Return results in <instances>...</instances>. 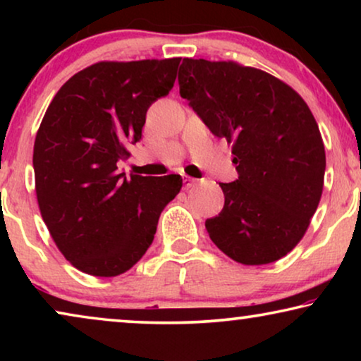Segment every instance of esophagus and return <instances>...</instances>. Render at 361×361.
Wrapping results in <instances>:
<instances>
[{"mask_svg": "<svg viewBox=\"0 0 361 361\" xmlns=\"http://www.w3.org/2000/svg\"><path fill=\"white\" fill-rule=\"evenodd\" d=\"M197 184H199V179H194V177H189V176L184 177V187H185V189H192V187H195Z\"/></svg>", "mask_w": 361, "mask_h": 361, "instance_id": "1", "label": "esophagus"}]
</instances>
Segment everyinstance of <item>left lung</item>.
Returning a JSON list of instances; mask_svg holds the SVG:
<instances>
[{
    "instance_id": "8db88e82",
    "label": "left lung",
    "mask_w": 361,
    "mask_h": 361,
    "mask_svg": "<svg viewBox=\"0 0 361 361\" xmlns=\"http://www.w3.org/2000/svg\"><path fill=\"white\" fill-rule=\"evenodd\" d=\"M179 92L233 142L238 179L220 182L225 205L205 221L212 241L241 264L281 259L302 240L324 189V141L307 103L271 73L231 61L184 59Z\"/></svg>"
}]
</instances>
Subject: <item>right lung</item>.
I'll list each match as a JSON object with an SVG mask.
<instances>
[{
    "label": "right lung",
    "mask_w": 361,
    "mask_h": 361,
    "mask_svg": "<svg viewBox=\"0 0 361 361\" xmlns=\"http://www.w3.org/2000/svg\"><path fill=\"white\" fill-rule=\"evenodd\" d=\"M180 59L97 62L49 105L34 141L39 210L57 248L82 273L113 278L149 248L182 177L118 172L141 140L146 111L174 87Z\"/></svg>",
    "instance_id": "right-lung-1"
}]
</instances>
